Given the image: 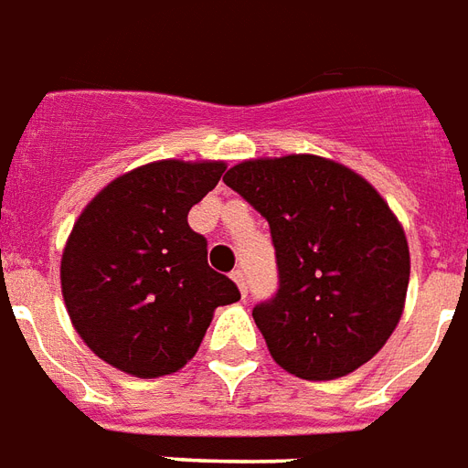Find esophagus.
Listing matches in <instances>:
<instances>
[{
	"label": "esophagus",
	"mask_w": 468,
	"mask_h": 468,
	"mask_svg": "<svg viewBox=\"0 0 468 468\" xmlns=\"http://www.w3.org/2000/svg\"><path fill=\"white\" fill-rule=\"evenodd\" d=\"M230 278H233V282L238 285V290H240V295H245V292H248V282H245L243 270H233V275H230Z\"/></svg>",
	"instance_id": "obj_1"
}]
</instances>
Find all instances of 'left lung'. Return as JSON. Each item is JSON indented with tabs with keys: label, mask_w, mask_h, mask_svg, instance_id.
<instances>
[{
	"label": "left lung",
	"mask_w": 468,
	"mask_h": 468,
	"mask_svg": "<svg viewBox=\"0 0 468 468\" xmlns=\"http://www.w3.org/2000/svg\"><path fill=\"white\" fill-rule=\"evenodd\" d=\"M223 181L270 223L280 290L252 320L272 359L327 382L375 357L410 287L407 235L375 186L313 154L250 158Z\"/></svg>",
	"instance_id": "8db88e82"
}]
</instances>
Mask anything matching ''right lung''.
<instances>
[{
	"label": "right lung",
	"instance_id": "right-lung-1",
	"mask_svg": "<svg viewBox=\"0 0 468 468\" xmlns=\"http://www.w3.org/2000/svg\"><path fill=\"white\" fill-rule=\"evenodd\" d=\"M223 161L165 158L113 178L93 196L61 252V295L96 357L154 379L196 357L213 313L240 300L207 268V243L188 210L206 198Z\"/></svg>",
	"mask_w": 468,
	"mask_h": 468
}]
</instances>
